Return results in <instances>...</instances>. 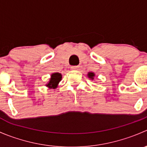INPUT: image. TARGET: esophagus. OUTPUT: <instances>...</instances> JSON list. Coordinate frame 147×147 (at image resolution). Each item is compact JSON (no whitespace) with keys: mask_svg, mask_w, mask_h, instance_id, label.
Here are the masks:
<instances>
[{"mask_svg":"<svg viewBox=\"0 0 147 147\" xmlns=\"http://www.w3.org/2000/svg\"><path fill=\"white\" fill-rule=\"evenodd\" d=\"M79 66H72L71 67V69H78Z\"/></svg>","mask_w":147,"mask_h":147,"instance_id":"esophagus-1","label":"esophagus"}]
</instances>
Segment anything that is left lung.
<instances>
[{
  "label": "left lung",
  "instance_id": "1",
  "mask_svg": "<svg viewBox=\"0 0 147 147\" xmlns=\"http://www.w3.org/2000/svg\"><path fill=\"white\" fill-rule=\"evenodd\" d=\"M94 76H95V74H94V72H89L88 73H87V77H88L90 80H94Z\"/></svg>",
  "mask_w": 147,
  "mask_h": 147
}]
</instances>
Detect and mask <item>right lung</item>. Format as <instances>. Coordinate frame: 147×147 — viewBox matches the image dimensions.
Returning <instances> with one entry per match:
<instances>
[{"label":"right lung","instance_id":"1","mask_svg":"<svg viewBox=\"0 0 147 147\" xmlns=\"http://www.w3.org/2000/svg\"><path fill=\"white\" fill-rule=\"evenodd\" d=\"M62 78H63L62 74L59 73V72H54V73L51 74L50 80L45 84V86L50 89H56L58 86L59 83L61 81Z\"/></svg>","mask_w":147,"mask_h":147}]
</instances>
